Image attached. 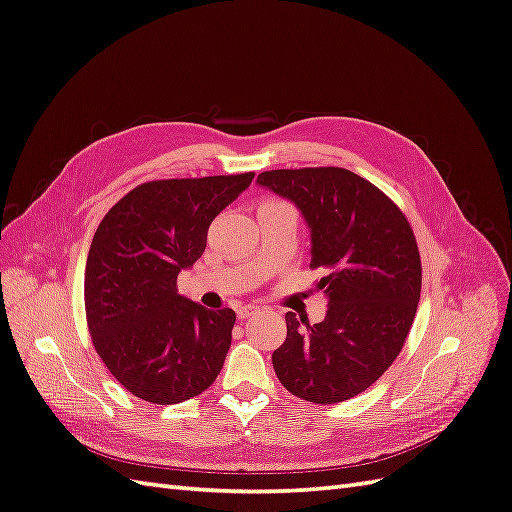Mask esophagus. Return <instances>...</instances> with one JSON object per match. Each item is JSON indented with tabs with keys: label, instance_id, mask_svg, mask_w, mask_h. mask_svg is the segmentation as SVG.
Here are the masks:
<instances>
[{
	"label": "esophagus",
	"instance_id": "1",
	"mask_svg": "<svg viewBox=\"0 0 512 512\" xmlns=\"http://www.w3.org/2000/svg\"><path fill=\"white\" fill-rule=\"evenodd\" d=\"M237 314H239V318H250L254 314H260V307L258 305H241L237 309Z\"/></svg>",
	"mask_w": 512,
	"mask_h": 512
}]
</instances>
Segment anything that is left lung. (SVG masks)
<instances>
[{
  "mask_svg": "<svg viewBox=\"0 0 512 512\" xmlns=\"http://www.w3.org/2000/svg\"><path fill=\"white\" fill-rule=\"evenodd\" d=\"M258 183L292 200L312 230V269L329 299L318 324L286 314L273 369L286 391L339 404L369 389L397 359L421 299V254L393 200L348 168L265 170Z\"/></svg>",
  "mask_w": 512,
  "mask_h": 512,
  "instance_id": "1",
  "label": "left lung"
}]
</instances>
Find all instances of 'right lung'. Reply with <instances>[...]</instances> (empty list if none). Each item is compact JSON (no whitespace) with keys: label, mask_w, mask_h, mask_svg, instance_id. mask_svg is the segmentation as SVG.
I'll return each instance as SVG.
<instances>
[{"label":"right lung","mask_w":512,"mask_h":512,"mask_svg":"<svg viewBox=\"0 0 512 512\" xmlns=\"http://www.w3.org/2000/svg\"><path fill=\"white\" fill-rule=\"evenodd\" d=\"M252 179L147 181L102 218L87 254L85 316L102 363L134 397L173 406L218 378L237 316L181 297L177 275L205 252L209 224Z\"/></svg>","instance_id":"right-lung-1"}]
</instances>
